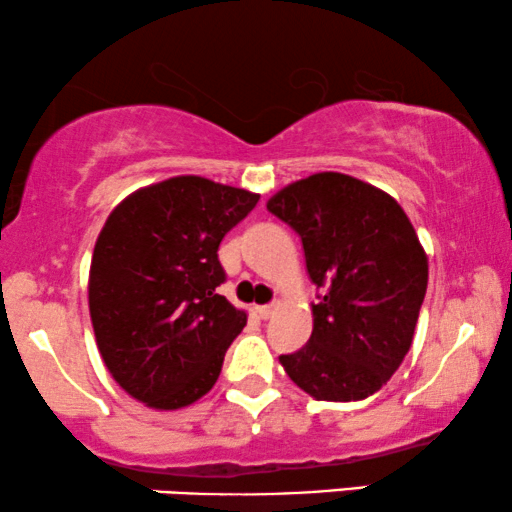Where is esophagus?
<instances>
[{
	"label": "esophagus",
	"instance_id": "34e87169",
	"mask_svg": "<svg viewBox=\"0 0 512 512\" xmlns=\"http://www.w3.org/2000/svg\"><path fill=\"white\" fill-rule=\"evenodd\" d=\"M277 308H280V301H272L268 305H258L256 313H258V317H261V320H270V317L277 313Z\"/></svg>",
	"mask_w": 512,
	"mask_h": 512
}]
</instances>
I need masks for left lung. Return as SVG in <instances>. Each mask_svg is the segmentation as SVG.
Masks as SVG:
<instances>
[{"mask_svg":"<svg viewBox=\"0 0 512 512\" xmlns=\"http://www.w3.org/2000/svg\"><path fill=\"white\" fill-rule=\"evenodd\" d=\"M298 232L310 280L313 334L280 355L284 371L315 400L374 395L400 367L428 287V256L404 209L360 178L322 171L268 199Z\"/></svg>","mask_w":512,"mask_h":512,"instance_id":"left-lung-1","label":"left lung"}]
</instances>
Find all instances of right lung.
Instances as JSON below:
<instances>
[{"label":"right lung","mask_w":512,"mask_h":512,"mask_svg":"<svg viewBox=\"0 0 512 512\" xmlns=\"http://www.w3.org/2000/svg\"><path fill=\"white\" fill-rule=\"evenodd\" d=\"M256 192L176 176L122 199L98 235L89 313L112 378L152 409H181L214 388L247 313L218 294V247Z\"/></svg>","instance_id":"add662e5"}]
</instances>
